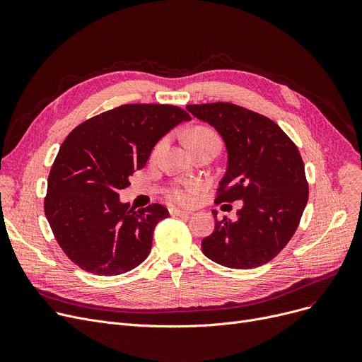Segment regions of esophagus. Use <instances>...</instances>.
Returning <instances> with one entry per match:
<instances>
[{
    "instance_id": "1",
    "label": "esophagus",
    "mask_w": 362,
    "mask_h": 362,
    "mask_svg": "<svg viewBox=\"0 0 362 362\" xmlns=\"http://www.w3.org/2000/svg\"><path fill=\"white\" fill-rule=\"evenodd\" d=\"M170 214L171 216H179V217H187L191 216V211H185V210H177V208H170Z\"/></svg>"
}]
</instances>
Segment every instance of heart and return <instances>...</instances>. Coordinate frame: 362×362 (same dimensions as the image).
Instances as JSON below:
<instances>
[{"label": "heart", "instance_id": "heart-1", "mask_svg": "<svg viewBox=\"0 0 362 362\" xmlns=\"http://www.w3.org/2000/svg\"><path fill=\"white\" fill-rule=\"evenodd\" d=\"M167 144V138H163L161 141L157 142V145L152 149V158H156L158 156V152L163 149V146ZM187 144L192 149L204 145V144H217L220 145V138L217 133L213 129L208 127H195L191 130V133L187 135ZM202 191V185L198 182H189L185 185H176L167 189L165 197L171 204L176 205H191L195 202L198 198L199 192Z\"/></svg>", "mask_w": 362, "mask_h": 362}]
</instances>
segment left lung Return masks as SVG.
I'll use <instances>...</instances> for the list:
<instances>
[{"label": "left lung", "mask_w": 362, "mask_h": 362, "mask_svg": "<svg viewBox=\"0 0 362 362\" xmlns=\"http://www.w3.org/2000/svg\"><path fill=\"white\" fill-rule=\"evenodd\" d=\"M186 110L214 126L227 148L214 202L242 201L235 221L213 211L216 229L202 239V252L229 269L259 267L289 243L305 210L310 191L299 151L273 120L245 107L211 103Z\"/></svg>", "instance_id": "1"}]
</instances>
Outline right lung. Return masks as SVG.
<instances>
[{
  "label": "right lung",
  "mask_w": 362,
  "mask_h": 362,
  "mask_svg": "<svg viewBox=\"0 0 362 362\" xmlns=\"http://www.w3.org/2000/svg\"><path fill=\"white\" fill-rule=\"evenodd\" d=\"M191 116L176 105L123 104L74 127L48 176L44 210L71 262L88 273L117 276L145 261L167 208L132 210L119 201L154 145Z\"/></svg>",
  "instance_id": "obj_1"
}]
</instances>
